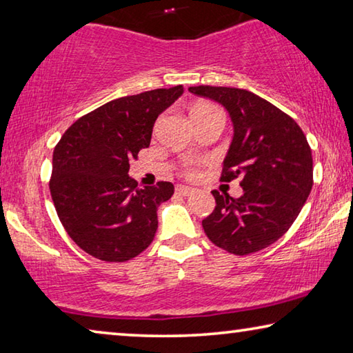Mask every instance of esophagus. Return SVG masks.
<instances>
[{
  "label": "esophagus",
  "instance_id": "34e87169",
  "mask_svg": "<svg viewBox=\"0 0 353 353\" xmlns=\"http://www.w3.org/2000/svg\"><path fill=\"white\" fill-rule=\"evenodd\" d=\"M194 188H191V187H185V185H179V187L176 188V193L177 194H181V196H191L194 193Z\"/></svg>",
  "mask_w": 353,
  "mask_h": 353
}]
</instances>
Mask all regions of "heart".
Masks as SVG:
<instances>
[{"label": "heart", "mask_w": 353, "mask_h": 353, "mask_svg": "<svg viewBox=\"0 0 353 353\" xmlns=\"http://www.w3.org/2000/svg\"><path fill=\"white\" fill-rule=\"evenodd\" d=\"M205 107H212V105H208V104H199V105H196L194 109H205ZM185 174H187V176H194V170L191 168V166H187V170H185Z\"/></svg>", "instance_id": "obj_1"}]
</instances>
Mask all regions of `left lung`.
<instances>
[{
	"mask_svg": "<svg viewBox=\"0 0 353 353\" xmlns=\"http://www.w3.org/2000/svg\"><path fill=\"white\" fill-rule=\"evenodd\" d=\"M188 90L229 112L234 137L221 181L240 176L243 187L240 198L212 191L216 207L202 221L205 235L230 254L259 252L290 229L312 191L313 159L307 137L294 119L252 92L210 85Z\"/></svg>",
	"mask_w": 353,
	"mask_h": 353,
	"instance_id": "1",
	"label": "left lung"
}]
</instances>
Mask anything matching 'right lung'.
Here are the masks:
<instances>
[{
  "mask_svg": "<svg viewBox=\"0 0 353 353\" xmlns=\"http://www.w3.org/2000/svg\"><path fill=\"white\" fill-rule=\"evenodd\" d=\"M182 85L113 99L67 129L52 152L51 198L71 240L103 261H128L152 243L171 182L139 188L129 162L151 143L154 123Z\"/></svg>",
  "mask_w": 353,
  "mask_h": 353,
  "instance_id": "right-lung-1",
  "label": "right lung"
}]
</instances>
